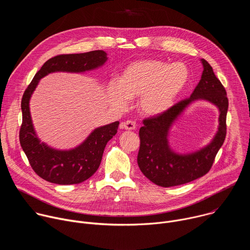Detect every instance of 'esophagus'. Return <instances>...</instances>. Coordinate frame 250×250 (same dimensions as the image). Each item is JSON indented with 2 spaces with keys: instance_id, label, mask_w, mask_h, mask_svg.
<instances>
[{
  "instance_id": "esophagus-1",
  "label": "esophagus",
  "mask_w": 250,
  "mask_h": 250,
  "mask_svg": "<svg viewBox=\"0 0 250 250\" xmlns=\"http://www.w3.org/2000/svg\"><path fill=\"white\" fill-rule=\"evenodd\" d=\"M135 127H136V125L132 121H126L121 124V128L125 130H134Z\"/></svg>"
}]
</instances>
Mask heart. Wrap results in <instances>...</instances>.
<instances>
[{"mask_svg":"<svg viewBox=\"0 0 250 250\" xmlns=\"http://www.w3.org/2000/svg\"><path fill=\"white\" fill-rule=\"evenodd\" d=\"M190 71L183 62L156 59L137 60L127 65L119 78L108 85V97L117 108L125 109L129 99L138 97V111L158 116L171 109L186 89Z\"/></svg>","mask_w":250,"mask_h":250,"instance_id":"obj_1","label":"heart"}]
</instances>
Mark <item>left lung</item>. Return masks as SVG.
I'll list each match as a JSON object with an SVG mask.
<instances>
[{"mask_svg": "<svg viewBox=\"0 0 250 250\" xmlns=\"http://www.w3.org/2000/svg\"><path fill=\"white\" fill-rule=\"evenodd\" d=\"M201 62L204 68L201 80L190 98L157 117L145 120L144 126L139 129L138 167L147 179L161 187L186 184L207 174L226 138L227 92L211 66L205 59H201ZM197 100H206L217 106L220 114L218 130L209 144L200 150L188 154L176 153L168 144L169 130Z\"/></svg>", "mask_w": 250, "mask_h": 250, "instance_id": "8db88e82", "label": "left lung"}]
</instances>
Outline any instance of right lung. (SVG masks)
<instances>
[{
    "instance_id": "add662e5",
    "label": "right lung",
    "mask_w": 250,
    "mask_h": 250,
    "mask_svg": "<svg viewBox=\"0 0 250 250\" xmlns=\"http://www.w3.org/2000/svg\"><path fill=\"white\" fill-rule=\"evenodd\" d=\"M104 50H95L77 54H63L47 60L21 99L22 124L20 130V142L30 166L42 179L58 184L71 185L86 181L98 170L104 147L116 135L120 123L115 122L95 128L78 146L71 149H56L42 142L34 129L30 109V98L40 80L54 72L85 73L102 67L108 56Z\"/></svg>"
}]
</instances>
